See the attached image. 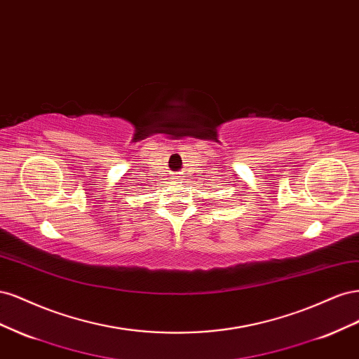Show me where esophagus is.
Returning a JSON list of instances; mask_svg holds the SVG:
<instances>
[{
    "mask_svg": "<svg viewBox=\"0 0 359 359\" xmlns=\"http://www.w3.org/2000/svg\"><path fill=\"white\" fill-rule=\"evenodd\" d=\"M181 180H182V177H177V178H175V181H178V182H180Z\"/></svg>",
    "mask_w": 359,
    "mask_h": 359,
    "instance_id": "34e87169",
    "label": "esophagus"
}]
</instances>
